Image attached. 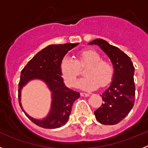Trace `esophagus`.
<instances>
[{
	"label": "esophagus",
	"mask_w": 148,
	"mask_h": 148,
	"mask_svg": "<svg viewBox=\"0 0 148 148\" xmlns=\"http://www.w3.org/2000/svg\"><path fill=\"white\" fill-rule=\"evenodd\" d=\"M80 94L82 96H85V97H87V96H89V95H90V93H87V92H81Z\"/></svg>",
	"instance_id": "obj_1"
}]
</instances>
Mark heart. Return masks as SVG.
<instances>
[{"label":"heart","mask_w":148,"mask_h":148,"mask_svg":"<svg viewBox=\"0 0 148 148\" xmlns=\"http://www.w3.org/2000/svg\"><path fill=\"white\" fill-rule=\"evenodd\" d=\"M84 70V78L78 86L84 90H93L108 85L114 76L115 69L110 61L102 59V56L92 49H84L77 54L75 58L64 57L60 63V71L65 82L70 87H75L78 77Z\"/></svg>","instance_id":"heart-1"}]
</instances>
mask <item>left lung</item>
Here are the masks:
<instances>
[{
	"instance_id": "8db88e82",
	"label": "left lung",
	"mask_w": 148,
	"mask_h": 148,
	"mask_svg": "<svg viewBox=\"0 0 148 148\" xmlns=\"http://www.w3.org/2000/svg\"><path fill=\"white\" fill-rule=\"evenodd\" d=\"M89 44L99 46L110 58L115 69L113 82L101 95L104 102L94 112L95 119L103 125H116L126 117L134 105L135 68L127 55L106 40L97 38Z\"/></svg>"
}]
</instances>
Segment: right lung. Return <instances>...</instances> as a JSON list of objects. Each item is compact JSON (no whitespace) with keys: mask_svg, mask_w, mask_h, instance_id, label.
I'll return each mask as SVG.
<instances>
[{"mask_svg":"<svg viewBox=\"0 0 148 148\" xmlns=\"http://www.w3.org/2000/svg\"><path fill=\"white\" fill-rule=\"evenodd\" d=\"M76 44L49 45L37 53L21 72L18 84V101L22 110L34 124L47 129L63 126L69 119L73 102L80 97V93L64 85L60 71V63L67 52ZM44 80L52 92V106L48 116L42 120H35L27 115L20 104V90L32 79Z\"/></svg>","mask_w":148,"mask_h":148,"instance_id":"add662e5","label":"right lung"}]
</instances>
